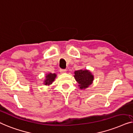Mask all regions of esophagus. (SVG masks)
<instances>
[{"mask_svg":"<svg viewBox=\"0 0 133 133\" xmlns=\"http://www.w3.org/2000/svg\"><path fill=\"white\" fill-rule=\"evenodd\" d=\"M59 72H60L61 74H65V73H66L67 70L66 69H60V70H59Z\"/></svg>","mask_w":133,"mask_h":133,"instance_id":"34e87169","label":"esophagus"}]
</instances>
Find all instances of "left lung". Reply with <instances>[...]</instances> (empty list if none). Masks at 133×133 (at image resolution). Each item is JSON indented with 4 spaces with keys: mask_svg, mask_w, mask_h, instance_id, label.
Masks as SVG:
<instances>
[{
    "mask_svg": "<svg viewBox=\"0 0 133 133\" xmlns=\"http://www.w3.org/2000/svg\"><path fill=\"white\" fill-rule=\"evenodd\" d=\"M74 78L78 83V87L81 90H84L92 84L94 76L87 69H80L74 72Z\"/></svg>",
    "mask_w": 133,
    "mask_h": 133,
    "instance_id": "obj_1",
    "label": "left lung"
}]
</instances>
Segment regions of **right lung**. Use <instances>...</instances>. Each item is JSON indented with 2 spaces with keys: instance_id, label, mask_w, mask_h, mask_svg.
<instances>
[{
  "instance_id": "obj_1",
  "label": "right lung",
  "mask_w": 133,
  "mask_h": 133,
  "mask_svg": "<svg viewBox=\"0 0 133 133\" xmlns=\"http://www.w3.org/2000/svg\"><path fill=\"white\" fill-rule=\"evenodd\" d=\"M56 77H57V74H56L49 73V74H46L45 76V79L43 81V84L45 85H51L52 83L55 81Z\"/></svg>"
}]
</instances>
